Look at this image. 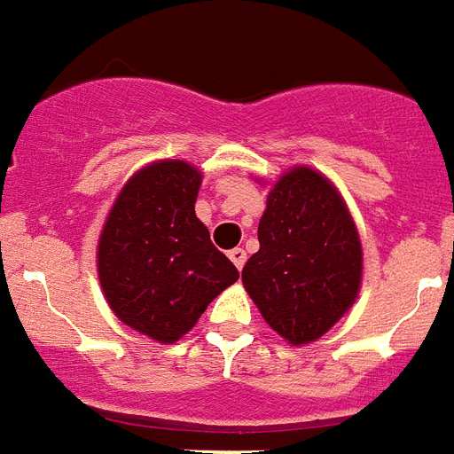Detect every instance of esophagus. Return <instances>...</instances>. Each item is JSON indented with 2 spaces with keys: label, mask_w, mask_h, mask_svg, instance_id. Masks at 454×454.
<instances>
[{
  "label": "esophagus",
  "mask_w": 454,
  "mask_h": 454,
  "mask_svg": "<svg viewBox=\"0 0 454 454\" xmlns=\"http://www.w3.org/2000/svg\"><path fill=\"white\" fill-rule=\"evenodd\" d=\"M228 256H231V261L235 262V268L238 270H242L245 268V262H247V254H245V249H231L228 251Z\"/></svg>",
  "instance_id": "obj_1"
}]
</instances>
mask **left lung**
Returning a JSON list of instances; mask_svg holds the SVG:
<instances>
[{
	"mask_svg": "<svg viewBox=\"0 0 454 454\" xmlns=\"http://www.w3.org/2000/svg\"><path fill=\"white\" fill-rule=\"evenodd\" d=\"M261 249L242 284L274 333L309 344L356 302L363 247L339 192L321 173L281 175L258 223Z\"/></svg>",
	"mask_w": 454,
	"mask_h": 454,
	"instance_id": "8db88e82",
	"label": "left lung"
}]
</instances>
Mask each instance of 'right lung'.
I'll use <instances>...</instances> for the list:
<instances>
[{
	"mask_svg": "<svg viewBox=\"0 0 454 454\" xmlns=\"http://www.w3.org/2000/svg\"><path fill=\"white\" fill-rule=\"evenodd\" d=\"M198 189L200 173L189 163H152L121 189L98 239V279L110 309L161 344L189 333L239 277L196 216Z\"/></svg>",
	"mask_w": 454,
	"mask_h": 454,
	"instance_id": "add662e5",
	"label": "right lung"
}]
</instances>
